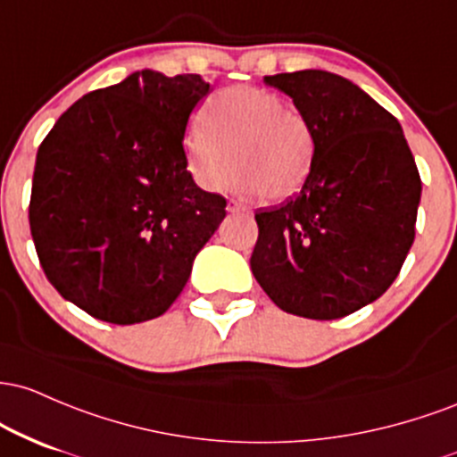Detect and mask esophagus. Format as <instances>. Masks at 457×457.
I'll list each match as a JSON object with an SVG mask.
<instances>
[{
    "label": "esophagus",
    "instance_id": "obj_1",
    "mask_svg": "<svg viewBox=\"0 0 457 457\" xmlns=\"http://www.w3.org/2000/svg\"><path fill=\"white\" fill-rule=\"evenodd\" d=\"M227 212L230 213H239V212H245V207L239 201H228L227 203Z\"/></svg>",
    "mask_w": 457,
    "mask_h": 457
}]
</instances>
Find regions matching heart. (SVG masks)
<instances>
[{"mask_svg": "<svg viewBox=\"0 0 457 457\" xmlns=\"http://www.w3.org/2000/svg\"><path fill=\"white\" fill-rule=\"evenodd\" d=\"M187 163L194 181L207 192L233 186L268 203L295 196L306 186L315 160V137L304 116L287 110L276 92L230 86L209 99L204 122L187 136Z\"/></svg>", "mask_w": 457, "mask_h": 457, "instance_id": "obj_1", "label": "heart"}]
</instances>
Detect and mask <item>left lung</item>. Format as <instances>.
Instances as JSON below:
<instances>
[{"instance_id": "8db88e82", "label": "left lung", "mask_w": 457, "mask_h": 457, "mask_svg": "<svg viewBox=\"0 0 457 457\" xmlns=\"http://www.w3.org/2000/svg\"><path fill=\"white\" fill-rule=\"evenodd\" d=\"M315 137L295 198L254 215L256 283L285 312L339 320L378 300L414 242L421 177L397 118L345 77L320 69L265 77Z\"/></svg>"}]
</instances>
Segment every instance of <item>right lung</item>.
<instances>
[{
  "instance_id": "obj_1",
  "label": "right lung",
  "mask_w": 457,
  "mask_h": 457,
  "mask_svg": "<svg viewBox=\"0 0 457 457\" xmlns=\"http://www.w3.org/2000/svg\"><path fill=\"white\" fill-rule=\"evenodd\" d=\"M209 84L136 71L75 101L36 155L29 228L64 300L110 324L160 317L227 215L187 170L183 137Z\"/></svg>"
}]
</instances>
